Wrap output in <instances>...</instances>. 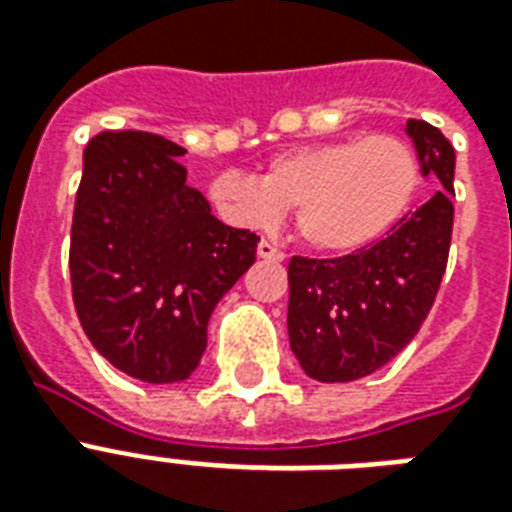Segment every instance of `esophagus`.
Instances as JSON below:
<instances>
[{"instance_id":"1","label":"esophagus","mask_w":512,"mask_h":512,"mask_svg":"<svg viewBox=\"0 0 512 512\" xmlns=\"http://www.w3.org/2000/svg\"><path fill=\"white\" fill-rule=\"evenodd\" d=\"M257 255L263 257V260H276V263H279V260H284V252H281V249L268 239H263L260 244H257Z\"/></svg>"}]
</instances>
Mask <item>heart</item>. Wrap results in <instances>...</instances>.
I'll use <instances>...</instances> for the list:
<instances>
[{"instance_id": "b5f03b06", "label": "heart", "mask_w": 512, "mask_h": 512, "mask_svg": "<svg viewBox=\"0 0 512 512\" xmlns=\"http://www.w3.org/2000/svg\"><path fill=\"white\" fill-rule=\"evenodd\" d=\"M420 185V159L398 135L316 143L276 156L260 180L223 172L209 196L231 223L271 228L295 209V233L327 255H348L382 239L404 217Z\"/></svg>"}]
</instances>
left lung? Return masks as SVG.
I'll list each match as a JSON object with an SVG mask.
<instances>
[{"instance_id": "left-lung-1", "label": "left lung", "mask_w": 512, "mask_h": 512, "mask_svg": "<svg viewBox=\"0 0 512 512\" xmlns=\"http://www.w3.org/2000/svg\"><path fill=\"white\" fill-rule=\"evenodd\" d=\"M422 172L438 188L388 236L342 257L289 260V345L308 377L350 382L385 366L420 332L444 279L454 225V146L409 119Z\"/></svg>"}]
</instances>
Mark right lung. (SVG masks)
Returning a JSON list of instances; mask_svg holds the SVG:
<instances>
[{"label":"right lung","mask_w":512,"mask_h":512,"mask_svg":"<svg viewBox=\"0 0 512 512\" xmlns=\"http://www.w3.org/2000/svg\"><path fill=\"white\" fill-rule=\"evenodd\" d=\"M183 146L100 132L84 148L71 223V295L84 335L143 382L191 377L209 316L249 271L260 236L220 223L185 185Z\"/></svg>","instance_id":"add662e5"}]
</instances>
